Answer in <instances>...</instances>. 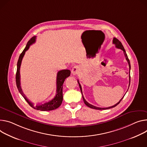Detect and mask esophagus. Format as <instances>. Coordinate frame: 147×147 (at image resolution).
Wrapping results in <instances>:
<instances>
[{
	"label": "esophagus",
	"instance_id": "34e87169",
	"mask_svg": "<svg viewBox=\"0 0 147 147\" xmlns=\"http://www.w3.org/2000/svg\"><path fill=\"white\" fill-rule=\"evenodd\" d=\"M79 72H80V68L78 65L74 66L73 69H71V73L73 75H77L79 73Z\"/></svg>",
	"mask_w": 147,
	"mask_h": 147
}]
</instances>
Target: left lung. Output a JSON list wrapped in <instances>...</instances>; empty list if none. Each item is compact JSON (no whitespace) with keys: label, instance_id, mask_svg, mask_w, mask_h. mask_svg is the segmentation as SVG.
Instances as JSON below:
<instances>
[{"label":"left lung","instance_id":"8db88e82","mask_svg":"<svg viewBox=\"0 0 147 147\" xmlns=\"http://www.w3.org/2000/svg\"><path fill=\"white\" fill-rule=\"evenodd\" d=\"M113 44H114V45H115V47H116L117 48L121 49V50H122L123 51L124 55V56H125V59H126V60H127V62H128V63L129 68V71H130V69H131L130 62H129V59H128V56H127V53H126V52H125V49H124V47H123L122 43H121V42H119L117 38H115V37L113 38ZM77 82H78V84H79L80 88V90H81V92H82V94H83V93H82V86H81L80 84V83H79L78 80H77ZM129 84H130V73H129V86H128V88H129ZM124 96H125V95H124ZM123 97L121 100H120L119 101V102H118L116 104H115V105H113V106H111V107H107V108H100V107H96V106H94V105H92L89 104L87 101H86V100H85V98H84V97H83V101H84V104H85L87 107H90V108H91V109H96V110H107V109H111V108L115 107L117 106V105L120 102V101H121L122 100V99L123 98Z\"/></svg>","mask_w":147,"mask_h":147}]
</instances>
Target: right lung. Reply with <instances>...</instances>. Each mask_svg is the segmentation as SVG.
<instances>
[{
  "label": "right lung",
  "mask_w": 147,
  "mask_h": 147,
  "mask_svg": "<svg viewBox=\"0 0 147 147\" xmlns=\"http://www.w3.org/2000/svg\"><path fill=\"white\" fill-rule=\"evenodd\" d=\"M36 38V36H33L32 38H30V40L28 42L27 45H26V47L24 48V49L23 50V51H22V53H21L19 56L18 64H17V71L16 74V86L21 95L23 97L25 100L28 102V103L30 105V106L32 107V108L40 111H51V110H53L57 109L61 104L63 101V84L64 82L65 79L66 78H67L69 76H70L71 72L69 70H62L58 71L57 74V80H56L57 90H56V94L55 97L52 100L47 102H46L43 104H38L36 106L34 105L33 104L32 102H30L27 98L26 96L24 94L22 89L21 88L20 69L22 61L25 54V52L29 49L30 45L35 43Z\"/></svg>",
  "instance_id": "obj_1"
}]
</instances>
